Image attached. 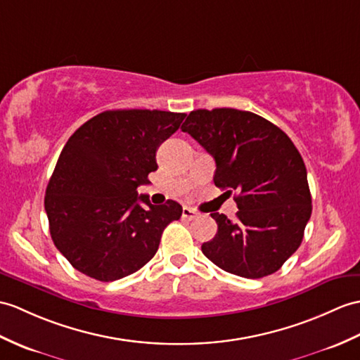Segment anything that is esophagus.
I'll return each mask as SVG.
<instances>
[{"label": "esophagus", "mask_w": 360, "mask_h": 360, "mask_svg": "<svg viewBox=\"0 0 360 360\" xmlns=\"http://www.w3.org/2000/svg\"><path fill=\"white\" fill-rule=\"evenodd\" d=\"M182 218L187 219V221H191V219L198 218V213L193 210V208L184 207V208H182Z\"/></svg>", "instance_id": "obj_1"}]
</instances>
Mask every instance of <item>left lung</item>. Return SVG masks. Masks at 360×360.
I'll use <instances>...</instances> for the list:
<instances>
[{
	"label": "left lung",
	"instance_id": "8db88e82",
	"mask_svg": "<svg viewBox=\"0 0 360 360\" xmlns=\"http://www.w3.org/2000/svg\"><path fill=\"white\" fill-rule=\"evenodd\" d=\"M181 130L214 158V186L238 193L236 221L212 213L218 233L202 253L240 278L278 271L311 216L307 169L293 141L262 116L236 108L193 110Z\"/></svg>",
	"mask_w": 360,
	"mask_h": 360
}]
</instances>
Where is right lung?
<instances>
[{
    "label": "right lung",
    "instance_id": "1",
    "mask_svg": "<svg viewBox=\"0 0 360 360\" xmlns=\"http://www.w3.org/2000/svg\"><path fill=\"white\" fill-rule=\"evenodd\" d=\"M184 118L162 110H107L65 142L44 207L53 244L73 269L112 282L155 256L164 229L181 218L182 207L172 199L153 205L136 188L150 182L158 147Z\"/></svg>",
    "mask_w": 360,
    "mask_h": 360
}]
</instances>
